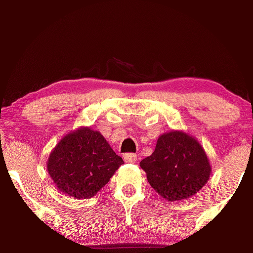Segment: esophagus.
<instances>
[{
  "label": "esophagus",
  "mask_w": 253,
  "mask_h": 253,
  "mask_svg": "<svg viewBox=\"0 0 253 253\" xmlns=\"http://www.w3.org/2000/svg\"><path fill=\"white\" fill-rule=\"evenodd\" d=\"M124 162L126 163H136L137 162V156L134 153H126L123 156Z\"/></svg>",
  "instance_id": "esophagus-1"
}]
</instances>
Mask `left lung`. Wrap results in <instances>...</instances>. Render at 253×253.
<instances>
[{
  "mask_svg": "<svg viewBox=\"0 0 253 253\" xmlns=\"http://www.w3.org/2000/svg\"><path fill=\"white\" fill-rule=\"evenodd\" d=\"M147 181L169 201H180L196 194L209 180L211 166L194 137L182 131L163 133L150 157L140 162Z\"/></svg>",
  "mask_w": 253,
  "mask_h": 253,
  "instance_id": "1",
  "label": "left lung"
}]
</instances>
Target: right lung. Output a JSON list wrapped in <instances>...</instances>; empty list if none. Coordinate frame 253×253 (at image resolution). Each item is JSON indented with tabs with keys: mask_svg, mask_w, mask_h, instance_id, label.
I'll return each mask as SVG.
<instances>
[{
	"mask_svg": "<svg viewBox=\"0 0 253 253\" xmlns=\"http://www.w3.org/2000/svg\"><path fill=\"white\" fill-rule=\"evenodd\" d=\"M124 164L98 131L79 127L62 137L47 160L58 189L75 199H89L109 182Z\"/></svg>",
	"mask_w": 253,
	"mask_h": 253,
	"instance_id": "right-lung-1",
	"label": "right lung"
}]
</instances>
